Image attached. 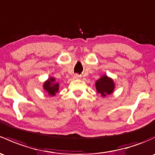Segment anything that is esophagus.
<instances>
[{
	"label": "esophagus",
	"instance_id": "obj_1",
	"mask_svg": "<svg viewBox=\"0 0 155 155\" xmlns=\"http://www.w3.org/2000/svg\"><path fill=\"white\" fill-rule=\"evenodd\" d=\"M73 78H74L75 79H79V78H80V76H79L78 74H75L74 76H73Z\"/></svg>",
	"mask_w": 155,
	"mask_h": 155
}]
</instances>
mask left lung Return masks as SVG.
<instances>
[{"label": "left lung", "instance_id": "obj_1", "mask_svg": "<svg viewBox=\"0 0 155 155\" xmlns=\"http://www.w3.org/2000/svg\"><path fill=\"white\" fill-rule=\"evenodd\" d=\"M95 86L97 93L100 94L103 98L111 94L115 89V83L114 82V79L105 74L97 80Z\"/></svg>", "mask_w": 155, "mask_h": 155}]
</instances>
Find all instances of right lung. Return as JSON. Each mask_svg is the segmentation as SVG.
<instances>
[{"label": "right lung", "mask_w": 155, "mask_h": 155, "mask_svg": "<svg viewBox=\"0 0 155 155\" xmlns=\"http://www.w3.org/2000/svg\"><path fill=\"white\" fill-rule=\"evenodd\" d=\"M43 89L50 97H54L59 90V84L56 82V78L50 77L43 83Z\"/></svg>", "instance_id": "right-lung-1"}]
</instances>
